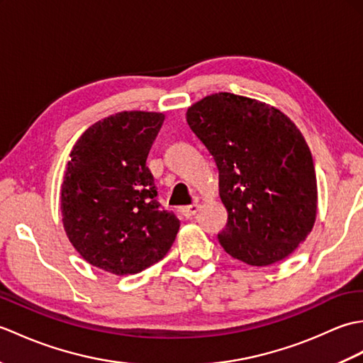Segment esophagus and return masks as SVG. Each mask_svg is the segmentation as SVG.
<instances>
[{"mask_svg": "<svg viewBox=\"0 0 363 363\" xmlns=\"http://www.w3.org/2000/svg\"><path fill=\"white\" fill-rule=\"evenodd\" d=\"M198 211H199V206H198V204H190V206L181 207V213H182L186 218H191Z\"/></svg>", "mask_w": 363, "mask_h": 363, "instance_id": "esophagus-1", "label": "esophagus"}]
</instances>
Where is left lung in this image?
Wrapping results in <instances>:
<instances>
[{"label":"left lung","mask_w":363,"mask_h":363,"mask_svg":"<svg viewBox=\"0 0 363 363\" xmlns=\"http://www.w3.org/2000/svg\"><path fill=\"white\" fill-rule=\"evenodd\" d=\"M186 115L218 168L228 211L220 245L252 267L289 257L317 218V176L301 130L276 107L228 91L203 98Z\"/></svg>","instance_id":"1"}]
</instances>
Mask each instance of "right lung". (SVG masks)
I'll return each instance as SVG.
<instances>
[{
    "instance_id": "add662e5",
    "label": "right lung",
    "mask_w": 363,
    "mask_h": 363,
    "mask_svg": "<svg viewBox=\"0 0 363 363\" xmlns=\"http://www.w3.org/2000/svg\"><path fill=\"white\" fill-rule=\"evenodd\" d=\"M165 115L118 112L91 125L67 164L60 211L68 240L90 265L117 276L164 259L179 220L157 201L146 167Z\"/></svg>"
}]
</instances>
